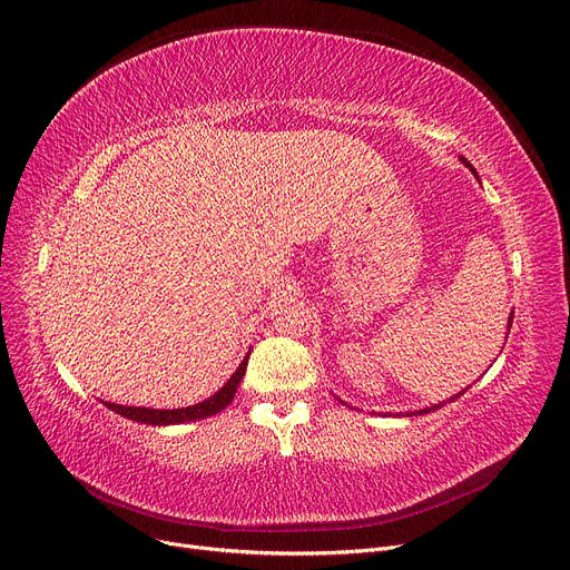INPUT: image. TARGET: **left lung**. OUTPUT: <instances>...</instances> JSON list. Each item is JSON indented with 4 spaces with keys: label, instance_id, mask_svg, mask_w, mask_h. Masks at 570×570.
<instances>
[{
    "label": "left lung",
    "instance_id": "left-lung-1",
    "mask_svg": "<svg viewBox=\"0 0 570 570\" xmlns=\"http://www.w3.org/2000/svg\"><path fill=\"white\" fill-rule=\"evenodd\" d=\"M461 160H463V165H465V167H470V171H472V174H474V176H476V171H474V167H472V165H470V163H468V160H465V158H463V156H461ZM511 323H513V312H511V316H509V325H507V327H509V330H511ZM509 330H507V336H509ZM461 394H465V390H463V392H459V394H456V396H451V399H449V401H456V399H459V396H461ZM442 405H444V403H438V405H433V407H424V410H420V414H429V412H433V410H438V407H442Z\"/></svg>",
    "mask_w": 570,
    "mask_h": 570
}]
</instances>
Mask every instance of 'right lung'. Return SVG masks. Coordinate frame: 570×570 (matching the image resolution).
Here are the masks:
<instances>
[{
  "label": "right lung",
  "instance_id": "1",
  "mask_svg": "<svg viewBox=\"0 0 570 570\" xmlns=\"http://www.w3.org/2000/svg\"><path fill=\"white\" fill-rule=\"evenodd\" d=\"M247 360L249 353L245 355V360L240 362V366L236 368V373L226 381V385L222 390H217L213 396H208L202 403L187 405V407H174V410H158V407H132V405H117L102 401L109 410H114L117 414L126 416V420L139 422V424H148V426H174V424H185V422H197V420H206V416H213L217 412H222L226 405H229L238 392V385L245 375L247 368Z\"/></svg>",
  "mask_w": 570,
  "mask_h": 570
}]
</instances>
